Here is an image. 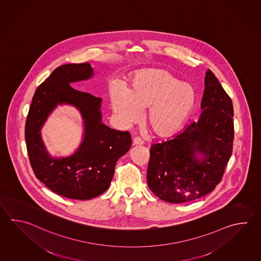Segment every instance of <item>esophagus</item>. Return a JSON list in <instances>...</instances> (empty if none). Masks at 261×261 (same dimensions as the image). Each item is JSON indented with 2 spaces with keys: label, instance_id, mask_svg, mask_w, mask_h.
<instances>
[{
  "label": "esophagus",
  "instance_id": "esophagus-1",
  "mask_svg": "<svg viewBox=\"0 0 261 261\" xmlns=\"http://www.w3.org/2000/svg\"><path fill=\"white\" fill-rule=\"evenodd\" d=\"M143 140L140 137H135L133 139L134 145H142L143 144Z\"/></svg>",
  "mask_w": 261,
  "mask_h": 261
}]
</instances>
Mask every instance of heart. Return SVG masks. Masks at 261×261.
Wrapping results in <instances>:
<instances>
[{"instance_id":"obj_1","label":"heart","mask_w":261,"mask_h":261,"mask_svg":"<svg viewBox=\"0 0 261 261\" xmlns=\"http://www.w3.org/2000/svg\"><path fill=\"white\" fill-rule=\"evenodd\" d=\"M110 99L122 124L137 122L140 112L148 109L149 128L155 135L167 138L176 133L191 115L197 94L193 85L180 82L169 71L149 69L134 75L126 90L113 85Z\"/></svg>"}]
</instances>
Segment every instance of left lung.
<instances>
[{
  "instance_id": "8db88e82",
  "label": "left lung",
  "mask_w": 261,
  "mask_h": 261,
  "mask_svg": "<svg viewBox=\"0 0 261 261\" xmlns=\"http://www.w3.org/2000/svg\"><path fill=\"white\" fill-rule=\"evenodd\" d=\"M204 84L200 119L149 150L148 185L166 202H191L214 191L232 153V101L210 69ZM198 152L201 160L196 158Z\"/></svg>"
}]
</instances>
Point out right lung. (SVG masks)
Instances as JSON below:
<instances>
[{
    "label": "right lung",
    "instance_id": "obj_1",
    "mask_svg": "<svg viewBox=\"0 0 261 261\" xmlns=\"http://www.w3.org/2000/svg\"><path fill=\"white\" fill-rule=\"evenodd\" d=\"M92 75L88 63L59 66L38 86L25 125L28 155L36 177L55 193L75 200H89L107 191L118 160L132 145L129 132L102 123L100 97L69 85ZM64 102L81 111L85 120V139L74 155L53 160L45 150L40 128L53 109Z\"/></svg>",
    "mask_w": 261,
    "mask_h": 261
}]
</instances>
